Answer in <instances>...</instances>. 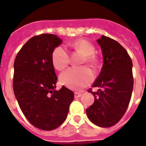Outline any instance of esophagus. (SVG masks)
<instances>
[{"instance_id":"obj_1","label":"esophagus","mask_w":146,"mask_h":146,"mask_svg":"<svg viewBox=\"0 0 146 146\" xmlns=\"http://www.w3.org/2000/svg\"><path fill=\"white\" fill-rule=\"evenodd\" d=\"M82 96V94L79 92H75L74 93V97L75 98H78V97H80Z\"/></svg>"}]
</instances>
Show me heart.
<instances>
[{"mask_svg": "<svg viewBox=\"0 0 146 146\" xmlns=\"http://www.w3.org/2000/svg\"><path fill=\"white\" fill-rule=\"evenodd\" d=\"M70 47L83 55L82 64H87L93 69H96L100 64V58L95 53V47L86 39H78L70 44ZM52 63L57 70H63L69 63V53L61 46L55 47L51 55ZM94 79L92 72L87 67L70 68L60 76V81L69 88L79 91L88 86Z\"/></svg>", "mask_w": 146, "mask_h": 146, "instance_id": "obj_1", "label": "heart"}]
</instances>
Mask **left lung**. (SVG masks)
<instances>
[{
  "mask_svg": "<svg viewBox=\"0 0 146 146\" xmlns=\"http://www.w3.org/2000/svg\"><path fill=\"white\" fill-rule=\"evenodd\" d=\"M97 42L103 54L102 69L92 87L98 92H88L94 96V102L86 109L89 120L100 127L116 124L128 108L133 90L132 61L127 51L118 42L102 36Z\"/></svg>",
  "mask_w": 146,
  "mask_h": 146,
  "instance_id": "left-lung-1",
  "label": "left lung"
}]
</instances>
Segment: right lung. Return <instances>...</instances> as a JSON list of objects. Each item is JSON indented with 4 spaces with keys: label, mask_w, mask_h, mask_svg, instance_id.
Wrapping results in <instances>:
<instances>
[{
    "label": "right lung",
    "mask_w": 146,
    "mask_h": 146,
    "mask_svg": "<svg viewBox=\"0 0 146 146\" xmlns=\"http://www.w3.org/2000/svg\"><path fill=\"white\" fill-rule=\"evenodd\" d=\"M61 42L55 34L34 36L22 47L14 63L13 89L19 106L30 123L46 131L64 123L74 97L65 86L55 91L58 78L51 55Z\"/></svg>",
    "instance_id": "obj_1"
}]
</instances>
